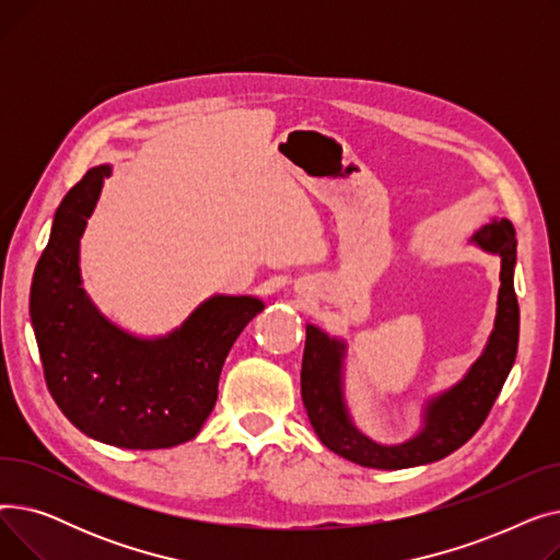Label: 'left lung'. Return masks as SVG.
I'll return each instance as SVG.
<instances>
[{"mask_svg": "<svg viewBox=\"0 0 560 560\" xmlns=\"http://www.w3.org/2000/svg\"><path fill=\"white\" fill-rule=\"evenodd\" d=\"M469 245L502 260V272H499L502 285L497 292L492 331L481 357L456 384L424 401L420 429L401 443H378L357 427L345 395L347 342L315 325H306L302 399L322 445L334 454L374 469L418 467L450 456L486 422L517 357L520 306L513 283L517 262L515 229L506 218H492L490 224L475 231Z\"/></svg>", "mask_w": 560, "mask_h": 560, "instance_id": "8db88e82", "label": "left lung"}]
</instances>
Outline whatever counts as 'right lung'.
<instances>
[{
	"mask_svg": "<svg viewBox=\"0 0 560 560\" xmlns=\"http://www.w3.org/2000/svg\"><path fill=\"white\" fill-rule=\"evenodd\" d=\"M113 165L88 170L54 213L28 313L47 388L88 438L122 450L192 440L218 399L229 349L265 308L252 295L203 300L176 329L142 338L110 322L81 279V238Z\"/></svg>",
	"mask_w": 560,
	"mask_h": 560,
	"instance_id": "add662e5",
	"label": "right lung"
}]
</instances>
